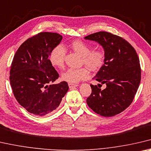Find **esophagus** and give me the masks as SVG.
Returning <instances> with one entry per match:
<instances>
[{
  "label": "esophagus",
  "mask_w": 151,
  "mask_h": 151,
  "mask_svg": "<svg viewBox=\"0 0 151 151\" xmlns=\"http://www.w3.org/2000/svg\"><path fill=\"white\" fill-rule=\"evenodd\" d=\"M68 86H69V88H70V89L71 88H73L75 87H77V86H78V84H73V83H68Z\"/></svg>",
  "instance_id": "obj_1"
}]
</instances>
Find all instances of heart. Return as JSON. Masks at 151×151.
<instances>
[{
  "label": "heart",
  "mask_w": 151,
  "mask_h": 151,
  "mask_svg": "<svg viewBox=\"0 0 151 151\" xmlns=\"http://www.w3.org/2000/svg\"><path fill=\"white\" fill-rule=\"evenodd\" d=\"M70 47L76 53L81 56V63L85 64L90 70H97L102 66L104 61V54L100 49H92L90 44L81 40H76ZM66 50L62 45L54 47L49 55L51 65L58 68H63L65 64ZM90 77V71L87 67L81 68H70L61 75L63 81L70 83H78Z\"/></svg>",
  "instance_id": "heart-1"
}]
</instances>
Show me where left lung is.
<instances>
[{"instance_id":"obj_1","label":"left lung","mask_w":151,"mask_h":151,"mask_svg":"<svg viewBox=\"0 0 151 151\" xmlns=\"http://www.w3.org/2000/svg\"><path fill=\"white\" fill-rule=\"evenodd\" d=\"M85 39L97 41L105 52L104 63L94 78L100 83L90 84L92 93L86 102L98 114L113 116L124 111L134 100L141 79L139 58L127 41L109 32H97ZM102 84L106 88L101 90Z\"/></svg>"}]
</instances>
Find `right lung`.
I'll return each instance as SVG.
<instances>
[{
  "label": "right lung",
  "instance_id": "add662e5",
  "mask_svg": "<svg viewBox=\"0 0 151 151\" xmlns=\"http://www.w3.org/2000/svg\"><path fill=\"white\" fill-rule=\"evenodd\" d=\"M61 40L58 33L41 32L21 44L12 61L9 80L13 94L35 115L42 116L55 110L69 90L66 81L51 84L59 73L48 58Z\"/></svg>",
  "mask_w": 151,
  "mask_h": 151
}]
</instances>
